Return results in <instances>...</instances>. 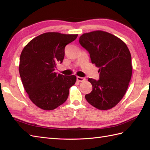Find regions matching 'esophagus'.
<instances>
[{
	"instance_id": "1",
	"label": "esophagus",
	"mask_w": 150,
	"mask_h": 150,
	"mask_svg": "<svg viewBox=\"0 0 150 150\" xmlns=\"http://www.w3.org/2000/svg\"><path fill=\"white\" fill-rule=\"evenodd\" d=\"M77 80L79 82H84L86 79L84 77H77Z\"/></svg>"
}]
</instances>
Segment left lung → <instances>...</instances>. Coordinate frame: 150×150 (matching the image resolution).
<instances>
[{
	"mask_svg": "<svg viewBox=\"0 0 150 150\" xmlns=\"http://www.w3.org/2000/svg\"><path fill=\"white\" fill-rule=\"evenodd\" d=\"M79 43L90 53L91 63L99 68L98 81L89 78L93 87L86 100L100 110H108L119 103L128 90L132 75V57L126 44L106 31L82 34Z\"/></svg>",
	"mask_w": 150,
	"mask_h": 150,
	"instance_id": "left-lung-1",
	"label": "left lung"
}]
</instances>
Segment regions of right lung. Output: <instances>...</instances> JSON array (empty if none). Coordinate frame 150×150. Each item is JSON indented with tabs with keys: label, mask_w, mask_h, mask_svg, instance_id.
<instances>
[{
	"label": "right lung",
	"mask_w": 150,
	"mask_h": 150,
	"mask_svg": "<svg viewBox=\"0 0 150 150\" xmlns=\"http://www.w3.org/2000/svg\"><path fill=\"white\" fill-rule=\"evenodd\" d=\"M77 34L47 32L35 37L22 50L19 73L31 102L44 110H53L64 103L69 90L75 84V75L54 72L64 57V48Z\"/></svg>",
	"instance_id": "add662e5"
}]
</instances>
